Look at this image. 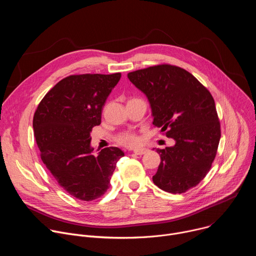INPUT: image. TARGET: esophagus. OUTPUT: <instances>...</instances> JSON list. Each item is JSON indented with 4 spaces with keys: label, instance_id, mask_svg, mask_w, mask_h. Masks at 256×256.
I'll return each instance as SVG.
<instances>
[{
    "label": "esophagus",
    "instance_id": "1",
    "mask_svg": "<svg viewBox=\"0 0 256 256\" xmlns=\"http://www.w3.org/2000/svg\"><path fill=\"white\" fill-rule=\"evenodd\" d=\"M147 152H148V149H146V148H140V149L134 150V153L136 155H144V154H146Z\"/></svg>",
    "mask_w": 256,
    "mask_h": 256
}]
</instances>
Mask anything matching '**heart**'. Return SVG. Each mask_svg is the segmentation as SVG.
Listing matches in <instances>:
<instances>
[{
	"instance_id": "heart-1",
	"label": "heart",
	"mask_w": 256,
	"mask_h": 256,
	"mask_svg": "<svg viewBox=\"0 0 256 256\" xmlns=\"http://www.w3.org/2000/svg\"><path fill=\"white\" fill-rule=\"evenodd\" d=\"M116 142L124 146V147L132 148V147H136V144H138L140 138L136 132H122L116 136Z\"/></svg>"
}]
</instances>
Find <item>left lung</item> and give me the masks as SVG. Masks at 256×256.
I'll list each match as a JSON object with an SVG mask.
<instances>
[{
    "instance_id": "8db88e82",
    "label": "left lung",
    "mask_w": 256,
    "mask_h": 256,
    "mask_svg": "<svg viewBox=\"0 0 256 256\" xmlns=\"http://www.w3.org/2000/svg\"><path fill=\"white\" fill-rule=\"evenodd\" d=\"M128 78L147 96L153 124L175 140L156 150L161 162L154 184L171 194L196 186L210 171L221 138L212 94L190 72L171 64L130 72Z\"/></svg>"
}]
</instances>
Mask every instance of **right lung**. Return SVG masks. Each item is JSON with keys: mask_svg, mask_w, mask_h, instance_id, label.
<instances>
[{"mask_svg": "<svg viewBox=\"0 0 256 256\" xmlns=\"http://www.w3.org/2000/svg\"><path fill=\"white\" fill-rule=\"evenodd\" d=\"M120 77V72L68 76L46 94L34 114V136L44 164L58 184L80 200L103 196L124 156L116 147L95 156L90 142V132L100 124L106 99Z\"/></svg>", "mask_w": 256, "mask_h": 256, "instance_id": "add662e5", "label": "right lung"}]
</instances>
